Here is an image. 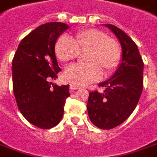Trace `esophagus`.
<instances>
[{"label":"esophagus","instance_id":"1","mask_svg":"<svg viewBox=\"0 0 157 157\" xmlns=\"http://www.w3.org/2000/svg\"><path fill=\"white\" fill-rule=\"evenodd\" d=\"M70 88H71V91H75V90L79 89L80 87L78 86H75V85H73V84H71L70 85Z\"/></svg>","mask_w":157,"mask_h":157}]
</instances>
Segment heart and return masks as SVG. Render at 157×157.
Wrapping results in <instances>:
<instances>
[{
  "mask_svg": "<svg viewBox=\"0 0 157 157\" xmlns=\"http://www.w3.org/2000/svg\"><path fill=\"white\" fill-rule=\"evenodd\" d=\"M87 50V63L73 64L64 71L63 78L66 82L77 86L98 82L103 71L109 75L120 63L121 51L119 42L99 29H81L75 33V41L69 36H61L54 47L56 58L64 63L75 59L80 51Z\"/></svg>",
  "mask_w": 157,
  "mask_h": 157,
  "instance_id": "obj_1",
  "label": "heart"
}]
</instances>
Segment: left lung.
<instances>
[{
	"mask_svg": "<svg viewBox=\"0 0 157 157\" xmlns=\"http://www.w3.org/2000/svg\"><path fill=\"white\" fill-rule=\"evenodd\" d=\"M122 48L118 70L106 82L98 84L103 93L90 92L86 105L88 117L97 128L109 130L121 124L134 110L143 90L144 62L135 42L118 27L106 24Z\"/></svg>",
	"mask_w": 157,
	"mask_h": 157,
	"instance_id": "8db88e82",
	"label": "left lung"
}]
</instances>
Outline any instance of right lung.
<instances>
[{
  "label": "right lung",
  "instance_id": "1",
  "mask_svg": "<svg viewBox=\"0 0 157 157\" xmlns=\"http://www.w3.org/2000/svg\"><path fill=\"white\" fill-rule=\"evenodd\" d=\"M68 28L60 22L38 26L20 41L13 59V88L18 109L29 122L41 129L59 124L71 95L69 85L51 82L61 71L54 52L56 40Z\"/></svg>",
  "mask_w": 157,
  "mask_h": 157
}]
</instances>
